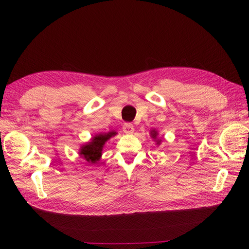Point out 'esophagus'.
<instances>
[{"label": "esophagus", "mask_w": 249, "mask_h": 249, "mask_svg": "<svg viewBox=\"0 0 249 249\" xmlns=\"http://www.w3.org/2000/svg\"><path fill=\"white\" fill-rule=\"evenodd\" d=\"M123 131L125 134H133L134 133V125L130 124V123H125L123 125Z\"/></svg>", "instance_id": "34e87169"}]
</instances>
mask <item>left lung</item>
Wrapping results in <instances>:
<instances>
[{"mask_svg":"<svg viewBox=\"0 0 249 249\" xmlns=\"http://www.w3.org/2000/svg\"><path fill=\"white\" fill-rule=\"evenodd\" d=\"M157 135H158V133L157 131L155 130V129H153V130H151V137L154 140H156V142H157V144H160V141L161 140H160V139H157Z\"/></svg>","mask_w":249,"mask_h":249,"instance_id":"obj_1","label":"left lung"}]
</instances>
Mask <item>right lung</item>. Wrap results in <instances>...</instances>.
I'll return each mask as SVG.
<instances>
[{
    "instance_id": "obj_1",
    "label": "right lung",
    "mask_w": 249,
    "mask_h": 249,
    "mask_svg": "<svg viewBox=\"0 0 249 249\" xmlns=\"http://www.w3.org/2000/svg\"><path fill=\"white\" fill-rule=\"evenodd\" d=\"M116 135V131H109L106 134H97L95 135L91 141L88 143L83 144L80 147L79 154L82 158H84L89 163H96L100 157H102V151L106 142H107L111 137Z\"/></svg>"
}]
</instances>
